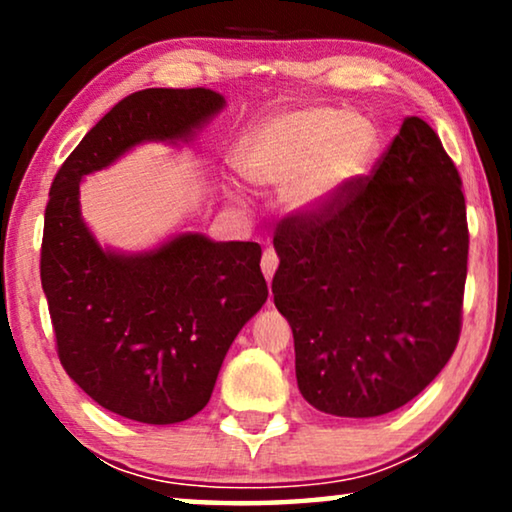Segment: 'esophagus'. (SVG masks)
I'll return each instance as SVG.
<instances>
[{"mask_svg":"<svg viewBox=\"0 0 512 512\" xmlns=\"http://www.w3.org/2000/svg\"><path fill=\"white\" fill-rule=\"evenodd\" d=\"M277 265H279V258H277L275 251L265 249V251H263V258H261V270H263L265 279H268V284L272 282V277H275Z\"/></svg>","mask_w":512,"mask_h":512,"instance_id":"obj_1","label":"esophagus"}]
</instances>
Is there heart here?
I'll return each instance as SVG.
<instances>
[{"mask_svg": "<svg viewBox=\"0 0 512 512\" xmlns=\"http://www.w3.org/2000/svg\"><path fill=\"white\" fill-rule=\"evenodd\" d=\"M380 135L361 114L310 107L258 125L237 146L233 163L256 186H284V207L314 219L338 205L342 193L373 163Z\"/></svg>", "mask_w": 512, "mask_h": 512, "instance_id": "heart-1", "label": "heart"}]
</instances>
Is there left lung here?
<instances>
[{
  "label": "left lung",
  "mask_w": 512,
  "mask_h": 512,
  "mask_svg": "<svg viewBox=\"0 0 512 512\" xmlns=\"http://www.w3.org/2000/svg\"><path fill=\"white\" fill-rule=\"evenodd\" d=\"M277 310L293 331L303 398L335 417H380L450 361L464 303L461 179L422 118L403 121L368 181L275 237Z\"/></svg>",
  "instance_id": "1"
}]
</instances>
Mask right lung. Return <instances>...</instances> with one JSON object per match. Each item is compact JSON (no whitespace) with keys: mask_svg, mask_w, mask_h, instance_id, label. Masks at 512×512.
I'll return each instance as SVG.
<instances>
[{"mask_svg":"<svg viewBox=\"0 0 512 512\" xmlns=\"http://www.w3.org/2000/svg\"><path fill=\"white\" fill-rule=\"evenodd\" d=\"M226 109L209 88H149L116 104L55 174L41 286L60 363L102 408L177 424L209 403L242 326L268 300L256 242L181 230L142 251L100 244L81 214V181L137 146H184Z\"/></svg>","mask_w":512,"mask_h":512,"instance_id":"1","label":"right lung"}]
</instances>
